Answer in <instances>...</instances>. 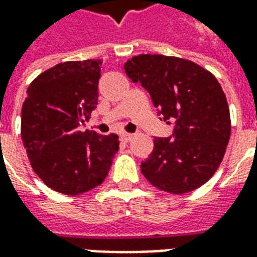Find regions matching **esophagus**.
Here are the masks:
<instances>
[{
	"label": "esophagus",
	"instance_id": "1",
	"mask_svg": "<svg viewBox=\"0 0 257 257\" xmlns=\"http://www.w3.org/2000/svg\"><path fill=\"white\" fill-rule=\"evenodd\" d=\"M119 138H121V140H122V142H129V140L134 138V135L126 134V132H125V134H121V136H119Z\"/></svg>",
	"mask_w": 257,
	"mask_h": 257
}]
</instances>
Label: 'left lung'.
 <instances>
[{"instance_id": "left-lung-1", "label": "left lung", "mask_w": 257, "mask_h": 257, "mask_svg": "<svg viewBox=\"0 0 257 257\" xmlns=\"http://www.w3.org/2000/svg\"><path fill=\"white\" fill-rule=\"evenodd\" d=\"M134 82L150 93L161 119L175 121L173 138H156L142 173L154 187L184 194L217 171L231 134L224 92L213 74L191 60L139 55L123 64Z\"/></svg>"}]
</instances>
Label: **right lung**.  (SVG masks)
<instances>
[{"label": "right lung", "instance_id": "1", "mask_svg": "<svg viewBox=\"0 0 257 257\" xmlns=\"http://www.w3.org/2000/svg\"><path fill=\"white\" fill-rule=\"evenodd\" d=\"M101 60L64 62L48 68L27 89L22 140L34 172L48 187L77 195L104 182L119 149L115 134L78 131L97 106Z\"/></svg>", "mask_w": 257, "mask_h": 257}]
</instances>
